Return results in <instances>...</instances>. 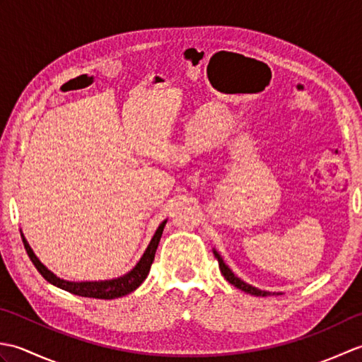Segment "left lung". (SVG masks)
<instances>
[{"mask_svg":"<svg viewBox=\"0 0 362 362\" xmlns=\"http://www.w3.org/2000/svg\"><path fill=\"white\" fill-rule=\"evenodd\" d=\"M213 253H214V257L218 258L219 269H221L222 275H224V279H226L230 284H233L235 288L241 289V291H244V292H247V294H250V296H257V297H266V296H281V292L263 291V289H258V288H255V286H252V284H249V283H245L244 280H241V279H240V276L235 275L232 269H230V267L224 263V259H222V257L219 255V252H218L216 249H213Z\"/></svg>","mask_w":362,"mask_h":362,"instance_id":"left-lung-1","label":"left lung"}]
</instances>
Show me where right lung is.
Wrapping results in <instances>:
<instances>
[{
	"label": "right lung",
	"instance_id": "1",
	"mask_svg": "<svg viewBox=\"0 0 362 362\" xmlns=\"http://www.w3.org/2000/svg\"><path fill=\"white\" fill-rule=\"evenodd\" d=\"M166 221L168 219H165L158 226V228L156 230V233H153L152 240L148 245V249L144 250L143 257L135 264L132 271H129L122 276H118V279L99 280V281H68V280L60 279V276L51 272L49 269L37 258L34 250L30 249L29 243L26 241L25 235H23L21 230L20 232H21V238H23V244H25V249L28 252L30 261H33L34 266L37 267V271L42 274V276L46 281H49L51 284H54V286H57L60 289L71 292V294H74V296L112 300V298H118V297L130 294V292H134L146 280V276H148V274L151 271V264L153 261V257H156V252L158 247L161 233H163V228L166 226Z\"/></svg>",
	"mask_w": 362,
	"mask_h": 362
}]
</instances>
